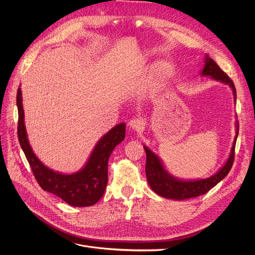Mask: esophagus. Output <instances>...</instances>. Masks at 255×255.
Wrapping results in <instances>:
<instances>
[{"label": "esophagus", "mask_w": 255, "mask_h": 255, "mask_svg": "<svg viewBox=\"0 0 255 255\" xmlns=\"http://www.w3.org/2000/svg\"><path fill=\"white\" fill-rule=\"evenodd\" d=\"M128 126L130 129L134 130V131H139L142 129L143 127V121L139 118H134V119H131L128 123Z\"/></svg>", "instance_id": "1"}]
</instances>
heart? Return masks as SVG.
<instances>
[{"instance_id":"1","label":"heart","mask_w":255,"mask_h":255,"mask_svg":"<svg viewBox=\"0 0 255 255\" xmlns=\"http://www.w3.org/2000/svg\"><path fill=\"white\" fill-rule=\"evenodd\" d=\"M166 74V67L163 64H158L155 68L156 80H161Z\"/></svg>"}]
</instances>
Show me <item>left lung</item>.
I'll list each match as a JSON object with an SVG mask.
<instances>
[{
    "mask_svg": "<svg viewBox=\"0 0 255 255\" xmlns=\"http://www.w3.org/2000/svg\"><path fill=\"white\" fill-rule=\"evenodd\" d=\"M203 69L200 70L202 76H210L214 80H217L222 84L229 85L233 90L235 101L237 99L236 88L233 80L226 75L208 55L205 57ZM239 133V123L236 121V136L233 142L232 150L229 158H227L224 165L213 176L207 179L198 180H183L173 177L165 169L161 159H160L153 151H151L148 146L143 144V149L146 155L145 162V176L146 180L152 190L158 195L164 198L175 199V200H184L192 197H196L207 193L213 187H215L220 181H222L227 173L230 172L235 158V146Z\"/></svg>",
    "mask_w": 255,
    "mask_h": 255,
    "instance_id": "1",
    "label": "left lung"
}]
</instances>
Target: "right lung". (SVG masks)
<instances>
[{"label": "right lung", "mask_w": 255, "mask_h": 255, "mask_svg": "<svg viewBox=\"0 0 255 255\" xmlns=\"http://www.w3.org/2000/svg\"><path fill=\"white\" fill-rule=\"evenodd\" d=\"M18 128L17 135L21 149L33 170L40 187L62 198L72 207H90L95 205L104 194L107 181L109 159L116 145L125 138V123L112 128L98 140L85 166L73 173H62L42 163L33 152L24 126L21 90H17Z\"/></svg>", "instance_id": "1"}]
</instances>
